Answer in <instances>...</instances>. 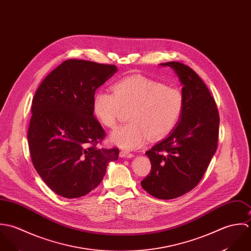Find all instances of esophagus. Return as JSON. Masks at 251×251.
I'll use <instances>...</instances> for the list:
<instances>
[{
  "label": "esophagus",
  "mask_w": 251,
  "mask_h": 251,
  "mask_svg": "<svg viewBox=\"0 0 251 251\" xmlns=\"http://www.w3.org/2000/svg\"><path fill=\"white\" fill-rule=\"evenodd\" d=\"M119 156L122 157V158H132V157H134V154H132V153H130L128 151H121L120 153H119Z\"/></svg>",
  "instance_id": "obj_1"
}]
</instances>
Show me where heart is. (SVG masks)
<instances>
[{
    "label": "heart",
    "mask_w": 251,
    "mask_h": 251,
    "mask_svg": "<svg viewBox=\"0 0 251 251\" xmlns=\"http://www.w3.org/2000/svg\"><path fill=\"white\" fill-rule=\"evenodd\" d=\"M184 107L182 93L174 87L135 75L116 82L112 92L98 91L93 100V111L103 126L114 128L124 110H130V123L119 127L109 142L124 150L142 147L147 139L158 140L169 134L179 121Z\"/></svg>",
    "instance_id": "b5f03b06"
}]
</instances>
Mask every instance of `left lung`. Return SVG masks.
<instances>
[{"label": "left lung", "instance_id": "8db88e82", "mask_svg": "<svg viewBox=\"0 0 251 251\" xmlns=\"http://www.w3.org/2000/svg\"><path fill=\"white\" fill-rule=\"evenodd\" d=\"M160 65L178 76L184 107L176 127L146 152L151 171L141 184L155 198L170 200L200 182L217 149L219 114L208 88L191 68L174 61Z\"/></svg>", "mask_w": 251, "mask_h": 251}]
</instances>
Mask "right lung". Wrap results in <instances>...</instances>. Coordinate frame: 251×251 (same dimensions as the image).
<instances>
[{
    "label": "right lung",
    "instance_id": "right-lung-1",
    "mask_svg": "<svg viewBox=\"0 0 251 251\" xmlns=\"http://www.w3.org/2000/svg\"><path fill=\"white\" fill-rule=\"evenodd\" d=\"M114 65L69 59L43 80L32 101L28 144L33 165L56 194L78 198L96 188L118 149H100L105 133L94 116L95 91Z\"/></svg>",
    "mask_w": 251,
    "mask_h": 251
}]
</instances>
